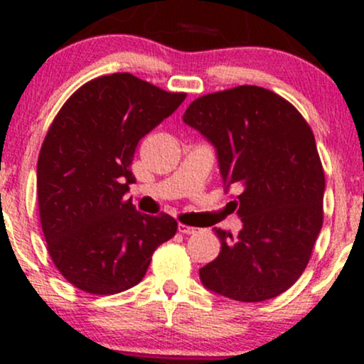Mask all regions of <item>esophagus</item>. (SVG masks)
Masks as SVG:
<instances>
[{
	"label": "esophagus",
	"instance_id": "obj_1",
	"mask_svg": "<svg viewBox=\"0 0 364 364\" xmlns=\"http://www.w3.org/2000/svg\"><path fill=\"white\" fill-rule=\"evenodd\" d=\"M178 231L181 232V235H195L196 228H191V225H186V224H179Z\"/></svg>",
	"mask_w": 364,
	"mask_h": 364
}]
</instances>
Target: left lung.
<instances>
[{"instance_id": "8db88e82", "label": "left lung", "mask_w": 364, "mask_h": 364, "mask_svg": "<svg viewBox=\"0 0 364 364\" xmlns=\"http://www.w3.org/2000/svg\"><path fill=\"white\" fill-rule=\"evenodd\" d=\"M183 121L217 149L243 229L215 228L220 253L200 269L207 289L245 303L282 294L311 258L323 224L325 174L310 124L289 101L257 85L202 95Z\"/></svg>"}]
</instances>
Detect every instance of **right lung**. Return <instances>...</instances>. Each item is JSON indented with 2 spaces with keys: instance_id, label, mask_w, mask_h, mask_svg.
Segmentation results:
<instances>
[{
  "instance_id": "1",
  "label": "right lung",
  "mask_w": 364,
  "mask_h": 364,
  "mask_svg": "<svg viewBox=\"0 0 364 364\" xmlns=\"http://www.w3.org/2000/svg\"><path fill=\"white\" fill-rule=\"evenodd\" d=\"M185 92H166L132 73L87 82L53 119L37 161V198L49 257L89 294L136 286L178 223L136 212L124 198L135 183L140 139L173 114Z\"/></svg>"
}]
</instances>
